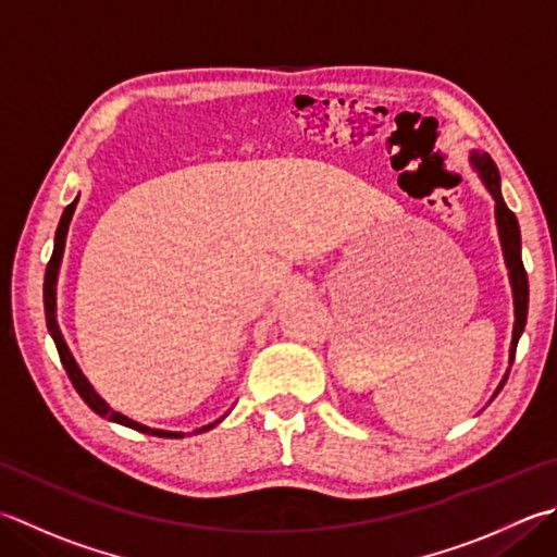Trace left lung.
Segmentation results:
<instances>
[{"label": "left lung", "mask_w": 557, "mask_h": 557, "mask_svg": "<svg viewBox=\"0 0 557 557\" xmlns=\"http://www.w3.org/2000/svg\"><path fill=\"white\" fill-rule=\"evenodd\" d=\"M473 166L481 173V178L485 183V188L490 195L495 198V220H497V232H499V244H503V253H505V263L509 270V282H511V294H515V333H511V347H509V364L515 362L517 355V343L521 333H524L527 325V311H529V277L524 263H521V234H519V222L515 212L509 210L503 200V190H499V171L495 166V161L490 159V154H478L473 151ZM507 376L503 379V384L497 386L495 396L503 391Z\"/></svg>", "instance_id": "1"}]
</instances>
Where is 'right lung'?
Listing matches in <instances>:
<instances>
[{"label": "right lung", "mask_w": 557, "mask_h": 557, "mask_svg": "<svg viewBox=\"0 0 557 557\" xmlns=\"http://www.w3.org/2000/svg\"><path fill=\"white\" fill-rule=\"evenodd\" d=\"M79 200V198H76ZM76 200L70 202L67 207H64L62 212V220L58 224V232H54V248H52V256H50V263L46 268V282H42V304H46V321H48V331L52 335L54 341V347H58V355H60V362L64 367V372H67L72 386L76 388V394H79L84 398L86 406H89L96 416L101 418H108L111 422H117V424H125V428H133L137 432H145V434H151V437H166V440H181L183 432H166V430H154V428H147V424H139L135 420L125 418L123 412L113 410L108 403L96 394L94 386L86 381V376L82 374L79 364L74 362V357L70 352L67 343H64V337L60 333V325H58V315H54V309H58V299H54V289H58V272H60V263H62V253H64V238H67V228H70V222H72V214H74V207H76ZM222 420H214L212 424H205V428L195 430V434L200 432H207L212 430L214 424H220Z\"/></svg>", "instance_id": "obj_1"}]
</instances>
